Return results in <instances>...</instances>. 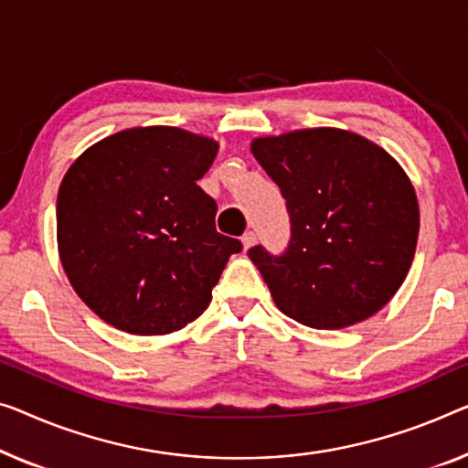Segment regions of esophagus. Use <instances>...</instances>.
<instances>
[{
  "instance_id": "34e87169",
  "label": "esophagus",
  "mask_w": 468,
  "mask_h": 468,
  "mask_svg": "<svg viewBox=\"0 0 468 468\" xmlns=\"http://www.w3.org/2000/svg\"><path fill=\"white\" fill-rule=\"evenodd\" d=\"M241 243H243V250H250L256 243V233L254 231H248L246 235L241 237Z\"/></svg>"
}]
</instances>
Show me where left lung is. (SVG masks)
<instances>
[{"instance_id":"obj_1","label":"left lung","mask_w":468,"mask_h":468,"mask_svg":"<svg viewBox=\"0 0 468 468\" xmlns=\"http://www.w3.org/2000/svg\"><path fill=\"white\" fill-rule=\"evenodd\" d=\"M250 149L292 220L282 256L248 252L277 309L315 330L378 313L406 282L420 231L414 185L397 159L340 128L261 136Z\"/></svg>"}]
</instances>
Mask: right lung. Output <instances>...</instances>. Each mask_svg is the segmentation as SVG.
Instances as JSON below:
<instances>
[{
  "mask_svg": "<svg viewBox=\"0 0 468 468\" xmlns=\"http://www.w3.org/2000/svg\"><path fill=\"white\" fill-rule=\"evenodd\" d=\"M218 143L174 125L115 132L69 167L56 241L78 296L117 330L164 336L212 301L233 237L216 233V201L197 180Z\"/></svg>",
  "mask_w": 468,
  "mask_h": 468,
  "instance_id": "right-lung-1",
  "label": "right lung"
}]
</instances>
